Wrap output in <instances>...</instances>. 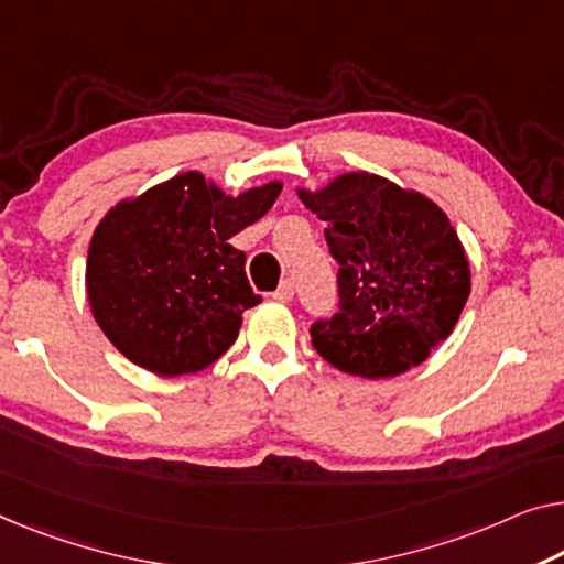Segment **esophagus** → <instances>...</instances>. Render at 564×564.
<instances>
[{"mask_svg": "<svg viewBox=\"0 0 564 564\" xmlns=\"http://www.w3.org/2000/svg\"><path fill=\"white\" fill-rule=\"evenodd\" d=\"M273 299H275V301H283V304H285V301H291V299H293V283H291V281H283V283L279 285V291L273 293Z\"/></svg>", "mask_w": 564, "mask_h": 564, "instance_id": "1", "label": "esophagus"}]
</instances>
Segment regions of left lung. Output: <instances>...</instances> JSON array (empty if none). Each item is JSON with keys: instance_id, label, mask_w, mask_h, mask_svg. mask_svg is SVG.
Masks as SVG:
<instances>
[{"instance_id": "1", "label": "left lung", "mask_w": 564, "mask_h": 564, "mask_svg": "<svg viewBox=\"0 0 564 564\" xmlns=\"http://www.w3.org/2000/svg\"><path fill=\"white\" fill-rule=\"evenodd\" d=\"M299 197L326 223L339 304L311 344L347 375L408 372L453 332L470 293L468 258L443 209L377 174L349 172Z\"/></svg>"}]
</instances>
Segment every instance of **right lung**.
<instances>
[{
	"instance_id": "obj_1",
	"label": "right lung",
	"mask_w": 564,
	"mask_h": 564,
	"mask_svg": "<svg viewBox=\"0 0 564 564\" xmlns=\"http://www.w3.org/2000/svg\"><path fill=\"white\" fill-rule=\"evenodd\" d=\"M281 182L228 197L187 172L116 205L94 232L86 285L104 334L162 377L199 372L238 339L260 304L232 235L260 220Z\"/></svg>"
}]
</instances>
